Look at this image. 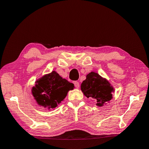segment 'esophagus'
<instances>
[{"label": "esophagus", "instance_id": "esophagus-1", "mask_svg": "<svg viewBox=\"0 0 149 149\" xmlns=\"http://www.w3.org/2000/svg\"><path fill=\"white\" fill-rule=\"evenodd\" d=\"M74 86L76 87L77 88H79V86H80V84H79V82H77V81H74Z\"/></svg>", "mask_w": 149, "mask_h": 149}]
</instances>
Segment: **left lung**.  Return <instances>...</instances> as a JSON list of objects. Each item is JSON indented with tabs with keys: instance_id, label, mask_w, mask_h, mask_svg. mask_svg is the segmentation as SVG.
I'll list each match as a JSON object with an SVG mask.
<instances>
[{
	"instance_id": "8db88e82",
	"label": "left lung",
	"mask_w": 149,
	"mask_h": 149,
	"mask_svg": "<svg viewBox=\"0 0 149 149\" xmlns=\"http://www.w3.org/2000/svg\"><path fill=\"white\" fill-rule=\"evenodd\" d=\"M81 90L86 97L97 100L96 105L99 107L111 101L112 92H114V88L108 80L95 72L86 75V79L81 84Z\"/></svg>"
}]
</instances>
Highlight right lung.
<instances>
[{"label":"right lung","mask_w":149,"mask_h":149,"mask_svg":"<svg viewBox=\"0 0 149 149\" xmlns=\"http://www.w3.org/2000/svg\"><path fill=\"white\" fill-rule=\"evenodd\" d=\"M74 84L63 79L56 71L44 75L36 81L31 92L38 105L54 109L63 101Z\"/></svg>","instance_id":"obj_1"}]
</instances>
